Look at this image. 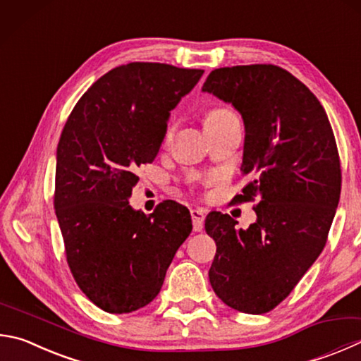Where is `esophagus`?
<instances>
[{
    "label": "esophagus",
    "instance_id": "obj_1",
    "mask_svg": "<svg viewBox=\"0 0 361 361\" xmlns=\"http://www.w3.org/2000/svg\"><path fill=\"white\" fill-rule=\"evenodd\" d=\"M191 218H192L194 232H200L203 228V221H205V214H203L202 209L195 208V209H191Z\"/></svg>",
    "mask_w": 361,
    "mask_h": 361
}]
</instances>
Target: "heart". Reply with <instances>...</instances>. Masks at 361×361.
I'll list each match as a JSON object with an SVG mask.
<instances>
[{
	"instance_id": "obj_1",
	"label": "heart",
	"mask_w": 361,
	"mask_h": 361,
	"mask_svg": "<svg viewBox=\"0 0 361 361\" xmlns=\"http://www.w3.org/2000/svg\"><path fill=\"white\" fill-rule=\"evenodd\" d=\"M235 115L233 112H231L228 109H224V107H214L212 110H208L207 115H205V126H212V124H216L219 123L222 120H226V118ZM172 126H169L167 130H166V139H169L170 135H172Z\"/></svg>"
}]
</instances>
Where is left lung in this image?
Listing matches in <instances>:
<instances>
[{
    "instance_id": "left-lung-1",
    "label": "left lung",
    "mask_w": 361,
    "mask_h": 361,
    "mask_svg": "<svg viewBox=\"0 0 361 361\" xmlns=\"http://www.w3.org/2000/svg\"><path fill=\"white\" fill-rule=\"evenodd\" d=\"M202 90L243 116L249 183L235 202L257 200L246 231L228 214L207 216L216 241L209 283L227 306L265 314L289 297L329 238L341 194L335 134L310 88L274 64L214 69Z\"/></svg>"
}]
</instances>
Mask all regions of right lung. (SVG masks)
<instances>
[{
	"label": "right lung",
	"instance_id": "1",
	"mask_svg": "<svg viewBox=\"0 0 361 361\" xmlns=\"http://www.w3.org/2000/svg\"><path fill=\"white\" fill-rule=\"evenodd\" d=\"M202 74L162 63L121 64L91 85L64 124L55 213L72 276L102 311L128 314L158 297L192 231L180 203L162 202L145 214L130 208L129 197L137 167L159 152L170 110Z\"/></svg>",
	"mask_w": 361,
	"mask_h": 361
}]
</instances>
